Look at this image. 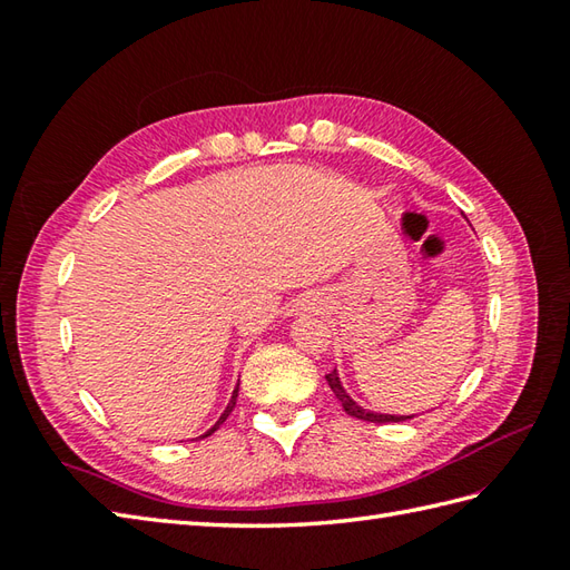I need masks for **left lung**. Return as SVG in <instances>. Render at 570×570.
I'll list each match as a JSON object with an SVG mask.
<instances>
[{
  "label": "left lung",
  "instance_id": "obj_1",
  "mask_svg": "<svg viewBox=\"0 0 570 570\" xmlns=\"http://www.w3.org/2000/svg\"><path fill=\"white\" fill-rule=\"evenodd\" d=\"M325 380H328V384H331V390H333L335 399H337V402L343 404V409L347 411L350 416L362 419V421H372V423H396V421L414 419V416H396V414H377V411L362 409V406L355 402V399L345 392V386H343L341 377H337V372H335V370H333L331 374H325Z\"/></svg>",
  "mask_w": 570,
  "mask_h": 570
}]
</instances>
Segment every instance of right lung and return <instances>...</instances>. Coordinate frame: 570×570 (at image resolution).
<instances>
[{
	"mask_svg": "<svg viewBox=\"0 0 570 570\" xmlns=\"http://www.w3.org/2000/svg\"><path fill=\"white\" fill-rule=\"evenodd\" d=\"M237 390H239V384L235 386V392H233V396H229V404L225 406V411H223V416L215 421V426H213L210 431H205V433H203V439H205V435H210L213 431H217V429H220V423H223V421H225V419H227L229 414H233V409H235V404H237Z\"/></svg>",
	"mask_w": 570,
	"mask_h": 570,
	"instance_id": "right-lung-1",
	"label": "right lung"
}]
</instances>
